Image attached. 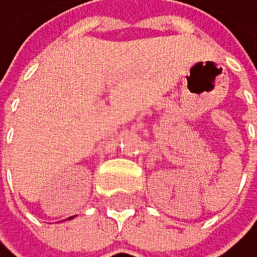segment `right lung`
<instances>
[{
    "mask_svg": "<svg viewBox=\"0 0 257 257\" xmlns=\"http://www.w3.org/2000/svg\"><path fill=\"white\" fill-rule=\"evenodd\" d=\"M69 219H74V217H69Z\"/></svg>",
    "mask_w": 257,
    "mask_h": 257,
    "instance_id": "right-lung-1",
    "label": "right lung"
}]
</instances>
